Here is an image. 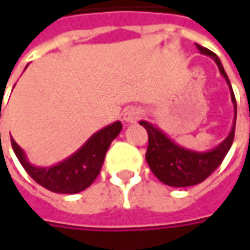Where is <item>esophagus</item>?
Here are the masks:
<instances>
[{
    "label": "esophagus",
    "mask_w": 250,
    "mask_h": 250,
    "mask_svg": "<svg viewBox=\"0 0 250 250\" xmlns=\"http://www.w3.org/2000/svg\"><path fill=\"white\" fill-rule=\"evenodd\" d=\"M142 117V110L138 107H128L122 112V118L126 124H133Z\"/></svg>",
    "instance_id": "34e87169"
}]
</instances>
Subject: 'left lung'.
<instances>
[{
	"label": "left lung",
	"instance_id": "left-lung-1",
	"mask_svg": "<svg viewBox=\"0 0 250 250\" xmlns=\"http://www.w3.org/2000/svg\"><path fill=\"white\" fill-rule=\"evenodd\" d=\"M196 47L200 54L214 60V62L218 66V71L221 73V76L226 79L227 84L229 87L231 101L234 105L232 128L226 139L220 142L216 147L206 150V151H197V150L179 146L166 132L160 129L159 126L150 124L147 121H140V125L145 126L149 133V147L146 151V161L149 164L151 172L168 187L185 188L203 182L221 164L228 150L232 146V140L235 135L236 101L229 79L223 68V63L216 54L210 51L208 48L199 44H196Z\"/></svg>",
	"mask_w": 250,
	"mask_h": 250
}]
</instances>
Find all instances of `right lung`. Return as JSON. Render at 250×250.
<instances>
[{"instance_id": "obj_1", "label": "right lung", "mask_w": 250, "mask_h": 250, "mask_svg": "<svg viewBox=\"0 0 250 250\" xmlns=\"http://www.w3.org/2000/svg\"><path fill=\"white\" fill-rule=\"evenodd\" d=\"M27 68V66H26ZM1 110V108H0ZM122 129L121 121H115L103 129L93 133L69 157L50 166L39 167L32 164L24 150L11 138L12 149L26 172L34 181L54 193L73 195L89 188L100 174L101 166L111 142L120 135Z\"/></svg>"}]
</instances>
